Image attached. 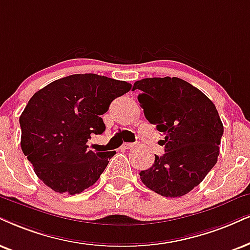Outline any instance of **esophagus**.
<instances>
[{
	"label": "esophagus",
	"mask_w": 250,
	"mask_h": 250,
	"mask_svg": "<svg viewBox=\"0 0 250 250\" xmlns=\"http://www.w3.org/2000/svg\"><path fill=\"white\" fill-rule=\"evenodd\" d=\"M135 146V144L134 143H123L122 144V148H131V147H134Z\"/></svg>",
	"instance_id": "obj_1"
}]
</instances>
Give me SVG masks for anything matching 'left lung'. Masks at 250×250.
Segmentation results:
<instances>
[{
    "instance_id": "1",
    "label": "left lung",
    "mask_w": 250,
    "mask_h": 250,
    "mask_svg": "<svg viewBox=\"0 0 250 250\" xmlns=\"http://www.w3.org/2000/svg\"><path fill=\"white\" fill-rule=\"evenodd\" d=\"M146 120L163 134L165 153L140 173L142 182L164 197L197 187L216 165L224 132L214 104L178 77L144 78L134 84Z\"/></svg>"
}]
</instances>
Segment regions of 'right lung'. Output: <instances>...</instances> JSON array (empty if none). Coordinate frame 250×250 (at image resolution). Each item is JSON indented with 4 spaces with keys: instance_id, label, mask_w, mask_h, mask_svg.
<instances>
[{
    "instance_id": "right-lung-1",
    "label": "right lung",
    "mask_w": 250,
    "mask_h": 250,
    "mask_svg": "<svg viewBox=\"0 0 250 250\" xmlns=\"http://www.w3.org/2000/svg\"><path fill=\"white\" fill-rule=\"evenodd\" d=\"M130 88L125 81L78 74L34 93L20 123L21 150L38 178L60 194H80L94 185L116 152H94L87 141L105 131L102 115Z\"/></svg>"
}]
</instances>
